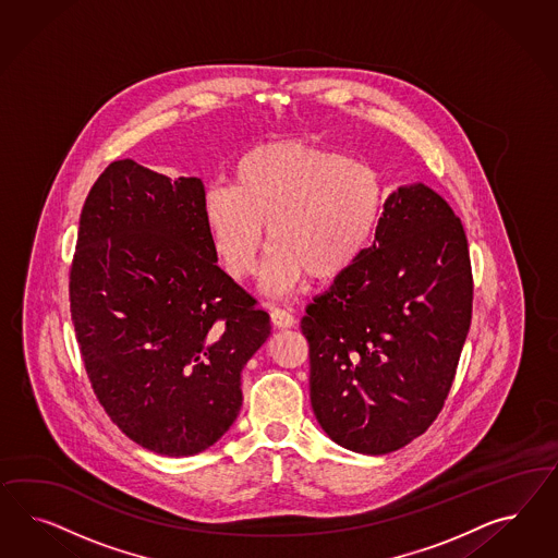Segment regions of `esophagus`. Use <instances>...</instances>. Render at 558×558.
<instances>
[{"label":"esophagus","instance_id":"esophagus-1","mask_svg":"<svg viewBox=\"0 0 558 558\" xmlns=\"http://www.w3.org/2000/svg\"><path fill=\"white\" fill-rule=\"evenodd\" d=\"M271 325L278 327V329H290L294 327V317L287 313L284 308H271L270 311Z\"/></svg>","mask_w":558,"mask_h":558}]
</instances>
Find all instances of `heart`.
Returning a JSON list of instances; mask_svg holds the SVG:
<instances>
[{
  "label": "heart",
  "instance_id": "1",
  "mask_svg": "<svg viewBox=\"0 0 558 558\" xmlns=\"http://www.w3.org/2000/svg\"><path fill=\"white\" fill-rule=\"evenodd\" d=\"M383 178L368 163L299 138L243 153L233 187H206L203 219L229 276L257 268L268 225L264 288L287 292L306 276L336 282L366 254L383 215Z\"/></svg>",
  "mask_w": 558,
  "mask_h": 558
}]
</instances>
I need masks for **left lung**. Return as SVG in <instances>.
Wrapping results in <instances>:
<instances>
[{
  "mask_svg": "<svg viewBox=\"0 0 558 558\" xmlns=\"http://www.w3.org/2000/svg\"><path fill=\"white\" fill-rule=\"evenodd\" d=\"M471 313L462 222L422 182L397 187L366 254L301 322L323 432L371 457L422 436L452 387Z\"/></svg>",
  "mask_w": 558,
  "mask_h": 558,
  "instance_id": "obj_1",
  "label": "left lung"
}]
</instances>
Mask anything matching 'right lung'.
<instances>
[{
  "label": "right lung",
  "instance_id": "add662e5",
  "mask_svg": "<svg viewBox=\"0 0 558 558\" xmlns=\"http://www.w3.org/2000/svg\"><path fill=\"white\" fill-rule=\"evenodd\" d=\"M198 178L133 159L85 198L69 278L85 371L122 434L163 457L219 441L243 403L241 371L270 315L220 270Z\"/></svg>",
  "mask_w": 558,
  "mask_h": 558
}]
</instances>
